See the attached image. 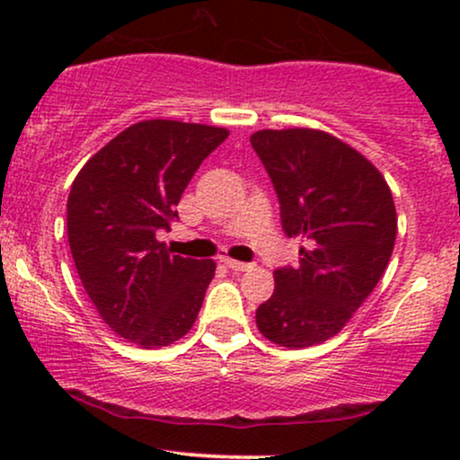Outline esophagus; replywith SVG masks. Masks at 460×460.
Wrapping results in <instances>:
<instances>
[{
	"label": "esophagus",
	"mask_w": 460,
	"mask_h": 460,
	"mask_svg": "<svg viewBox=\"0 0 460 460\" xmlns=\"http://www.w3.org/2000/svg\"><path fill=\"white\" fill-rule=\"evenodd\" d=\"M225 266L226 268H231V270H235V272H246V270H251V263H244V261H235V260H229V257H225Z\"/></svg>",
	"instance_id": "obj_1"
}]
</instances>
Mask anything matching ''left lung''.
Listing matches in <instances>:
<instances>
[{
  "label": "left lung",
  "instance_id": "obj_1",
  "mask_svg": "<svg viewBox=\"0 0 460 460\" xmlns=\"http://www.w3.org/2000/svg\"><path fill=\"white\" fill-rule=\"evenodd\" d=\"M251 145L277 190L283 231L305 244L296 268L274 270L257 329L285 348L322 344L387 270L398 231L392 190L366 155L326 131L260 129Z\"/></svg>",
  "mask_w": 460,
  "mask_h": 460
}]
</instances>
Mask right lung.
I'll list each match as a JSON object with an SVG mask.
<instances>
[{
    "label": "right lung",
    "instance_id": "add662e5",
    "mask_svg": "<svg viewBox=\"0 0 460 460\" xmlns=\"http://www.w3.org/2000/svg\"><path fill=\"white\" fill-rule=\"evenodd\" d=\"M225 128L140 120L82 166L66 200L73 261L88 298L116 335L162 348L192 329L214 260L171 255L155 237Z\"/></svg>",
    "mask_w": 460,
    "mask_h": 460
}]
</instances>
